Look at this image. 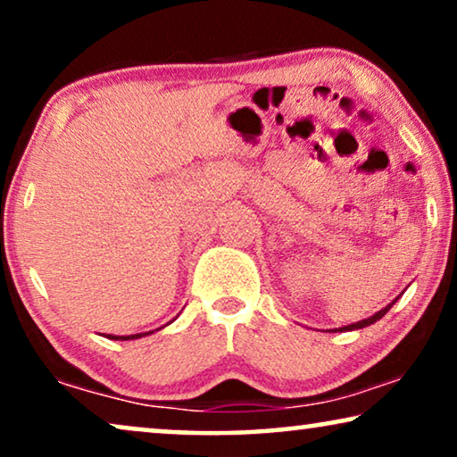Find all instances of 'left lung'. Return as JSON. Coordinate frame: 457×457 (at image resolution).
I'll use <instances>...</instances> for the list:
<instances>
[{"label": "left lung", "instance_id": "1", "mask_svg": "<svg viewBox=\"0 0 457 457\" xmlns=\"http://www.w3.org/2000/svg\"><path fill=\"white\" fill-rule=\"evenodd\" d=\"M395 302H397V299H395ZM395 302H391L389 305H386V308H383V310H380V312H377V314H374V316H370V318H366V320H360V322H355V324H349V327H343L341 330H353V328H364V327H368V324H372V322H377V320H380V318H383V316L386 314V312H389V310H391V305H393V303H395Z\"/></svg>", "mask_w": 457, "mask_h": 457}]
</instances>
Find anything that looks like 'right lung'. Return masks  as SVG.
Instances as JSON below:
<instances>
[{"instance_id": "obj_1", "label": "right lung", "mask_w": 457, "mask_h": 457, "mask_svg": "<svg viewBox=\"0 0 457 457\" xmlns=\"http://www.w3.org/2000/svg\"><path fill=\"white\" fill-rule=\"evenodd\" d=\"M143 335H149V333H141V335H129V337H114V335H108L110 339H122V341H127V339H139V337H143Z\"/></svg>"}]
</instances>
